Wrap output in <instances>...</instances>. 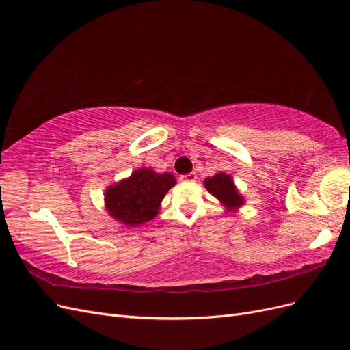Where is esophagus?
Listing matches in <instances>:
<instances>
[{"label": "esophagus", "mask_w": 350, "mask_h": 350, "mask_svg": "<svg viewBox=\"0 0 350 350\" xmlns=\"http://www.w3.org/2000/svg\"><path fill=\"white\" fill-rule=\"evenodd\" d=\"M181 181H185V183H194L197 179V174L196 172H191V174H187V175H181Z\"/></svg>", "instance_id": "esophagus-1"}]
</instances>
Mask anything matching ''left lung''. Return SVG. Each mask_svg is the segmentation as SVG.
Segmentation results:
<instances>
[{
	"instance_id": "left-lung-1",
	"label": "left lung",
	"mask_w": 350,
	"mask_h": 350,
	"mask_svg": "<svg viewBox=\"0 0 350 350\" xmlns=\"http://www.w3.org/2000/svg\"><path fill=\"white\" fill-rule=\"evenodd\" d=\"M204 187L210 194H213L230 211L237 210L243 204V197L238 193L235 183L232 181V176L225 172H219L215 176L207 178Z\"/></svg>"
}]
</instances>
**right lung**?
<instances>
[{
	"label": "right lung",
	"instance_id": "add662e5",
	"mask_svg": "<svg viewBox=\"0 0 350 350\" xmlns=\"http://www.w3.org/2000/svg\"><path fill=\"white\" fill-rule=\"evenodd\" d=\"M175 184V176L169 172L137 169L130 178L105 191V206L115 220L126 226H139L159 215L163 197Z\"/></svg>",
	"mask_w": 350,
	"mask_h": 350
}]
</instances>
